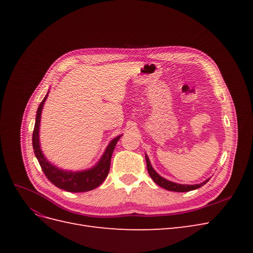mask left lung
<instances>
[{"instance_id": "8db88e82", "label": "left lung", "mask_w": 253, "mask_h": 253, "mask_svg": "<svg viewBox=\"0 0 253 253\" xmlns=\"http://www.w3.org/2000/svg\"><path fill=\"white\" fill-rule=\"evenodd\" d=\"M145 162H147V168H148V172L151 176V178L154 180L159 187H162L166 190H169V191H174V192H188V191H192L195 190L197 188H201L202 186L206 185L207 182L209 181V179H207L206 181L200 183V185H179V183H176V182H172L170 180H167L162 176L158 175L154 169H153L151 164H150V160L148 158V156L145 155Z\"/></svg>"}]
</instances>
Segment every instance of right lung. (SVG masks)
<instances>
[{"instance_id":"add662e5","label":"right lung","mask_w":253,"mask_h":253,"mask_svg":"<svg viewBox=\"0 0 253 253\" xmlns=\"http://www.w3.org/2000/svg\"><path fill=\"white\" fill-rule=\"evenodd\" d=\"M47 96L48 94H46V96L44 97L42 102L39 105V108H38L36 124L33 133L34 152L38 162H39L41 166L43 173L52 185H55L56 187L62 190L68 191V192H86V191H90L97 188L104 181L106 176H108L110 172L112 154L115 147H116L117 141L120 139L121 136L116 137V138H114L111 141V143L108 145V148H106L104 154L102 155L100 162H99L93 169L81 172H71L58 169V168L52 166L48 160H46V158L44 157L39 143V126L41 112Z\"/></svg>"}]
</instances>
